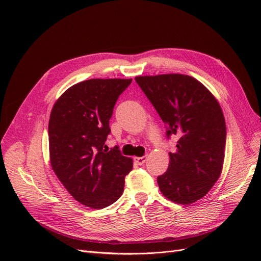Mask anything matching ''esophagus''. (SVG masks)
Here are the masks:
<instances>
[{
  "label": "esophagus",
  "instance_id": "obj_1",
  "mask_svg": "<svg viewBox=\"0 0 261 261\" xmlns=\"http://www.w3.org/2000/svg\"><path fill=\"white\" fill-rule=\"evenodd\" d=\"M134 160L138 164V165H144V163L147 161V155L144 156H135L134 158Z\"/></svg>",
  "mask_w": 261,
  "mask_h": 261
}]
</instances>
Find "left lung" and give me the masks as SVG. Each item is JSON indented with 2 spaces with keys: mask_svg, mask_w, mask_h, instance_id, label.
<instances>
[{
  "mask_svg": "<svg viewBox=\"0 0 261 261\" xmlns=\"http://www.w3.org/2000/svg\"><path fill=\"white\" fill-rule=\"evenodd\" d=\"M135 81L167 125V136L178 138L175 152L169 153L168 171L156 179L161 193L179 204L201 199L224 162L226 127L218 100L188 75L137 76Z\"/></svg>",
  "mask_w": 261,
  "mask_h": 261,
  "instance_id": "1",
  "label": "left lung"
}]
</instances>
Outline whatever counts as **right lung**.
Returning a JSON list of instances; mask_svg holds the SVG:
<instances>
[{
  "label": "right lung",
  "mask_w": 261,
  "mask_h": 261,
  "mask_svg": "<svg viewBox=\"0 0 261 261\" xmlns=\"http://www.w3.org/2000/svg\"><path fill=\"white\" fill-rule=\"evenodd\" d=\"M132 80L110 78L75 84L55 101L49 120L51 167L67 192L84 206L102 209L124 192L130 158L105 145L118 96Z\"/></svg>",
  "instance_id": "right-lung-1"
}]
</instances>
